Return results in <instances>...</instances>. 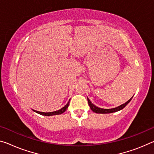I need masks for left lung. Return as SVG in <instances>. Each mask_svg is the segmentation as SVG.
<instances>
[{"mask_svg": "<svg viewBox=\"0 0 154 154\" xmlns=\"http://www.w3.org/2000/svg\"><path fill=\"white\" fill-rule=\"evenodd\" d=\"M132 97H131L130 99H129L128 101L126 102V103L122 104V105H121V106L116 107V108H111V109H103V108H98V107H97L96 106H94L93 103H92V102L90 101V99L88 98V105H89L90 109H91L94 112H95V113H98V114H108V113H112V112H118L119 110H121V109H123L127 106V105H128L129 103H130V101L131 100V99H132Z\"/></svg>", "mask_w": 154, "mask_h": 154, "instance_id": "obj_1", "label": "left lung"}]
</instances>
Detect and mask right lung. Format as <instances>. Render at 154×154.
<instances>
[{
  "label": "right lung",
  "instance_id": "add662e5",
  "mask_svg": "<svg viewBox=\"0 0 154 154\" xmlns=\"http://www.w3.org/2000/svg\"><path fill=\"white\" fill-rule=\"evenodd\" d=\"M69 103H70V100L68 102L67 104L64 107H63L62 108H61L59 110H57V111H55V112H39V111H36V110H33L36 112V113L38 114H42V115L44 116H53V115H57V114H61L62 113H64V112L66 110V109L68 108V106H69Z\"/></svg>",
  "mask_w": 154,
  "mask_h": 154
}]
</instances>
